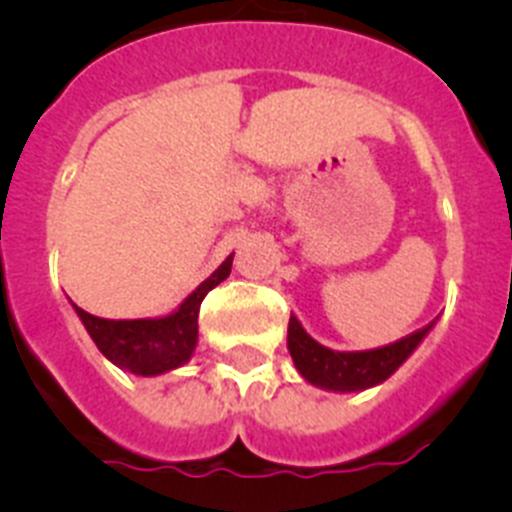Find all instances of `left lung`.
<instances>
[{
  "label": "left lung",
  "mask_w": 512,
  "mask_h": 512,
  "mask_svg": "<svg viewBox=\"0 0 512 512\" xmlns=\"http://www.w3.org/2000/svg\"><path fill=\"white\" fill-rule=\"evenodd\" d=\"M431 328L433 325H428L413 336L372 351H333L315 341L295 315H289L287 348L305 382L328 392H361L390 379L413 356Z\"/></svg>",
  "instance_id": "8db88e82"
}]
</instances>
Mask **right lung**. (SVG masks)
<instances>
[{
	"label": "right lung",
	"mask_w": 512,
	"mask_h": 512,
	"mask_svg": "<svg viewBox=\"0 0 512 512\" xmlns=\"http://www.w3.org/2000/svg\"><path fill=\"white\" fill-rule=\"evenodd\" d=\"M230 266H233V253L194 289L182 305L164 318L107 320L81 310L74 302L71 307L76 310L92 341L97 343L104 359L120 366L122 372L138 374V377H158V374L174 372L194 356L197 330H200L197 325L200 305L212 287L228 279Z\"/></svg>",
	"instance_id": "1"
}]
</instances>
